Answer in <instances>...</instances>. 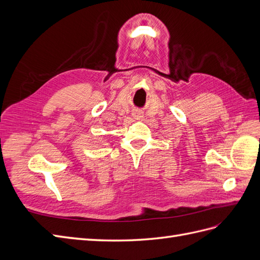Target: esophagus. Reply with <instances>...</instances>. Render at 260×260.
Wrapping results in <instances>:
<instances>
[{
    "label": "esophagus",
    "instance_id": "34e87169",
    "mask_svg": "<svg viewBox=\"0 0 260 260\" xmlns=\"http://www.w3.org/2000/svg\"><path fill=\"white\" fill-rule=\"evenodd\" d=\"M133 116H135L136 118H139L140 116H139V113H135V114H133Z\"/></svg>",
    "mask_w": 260,
    "mask_h": 260
}]
</instances>
